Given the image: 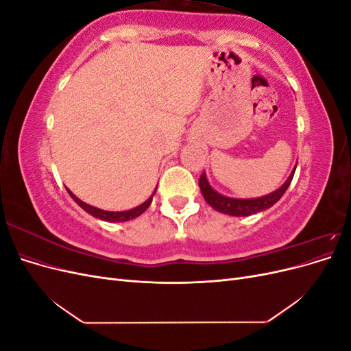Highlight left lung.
Wrapping results in <instances>:
<instances>
[{
  "label": "left lung",
  "mask_w": 351,
  "mask_h": 351,
  "mask_svg": "<svg viewBox=\"0 0 351 351\" xmlns=\"http://www.w3.org/2000/svg\"><path fill=\"white\" fill-rule=\"evenodd\" d=\"M294 171H295V168L293 169L290 177L285 180V183L280 189H277L275 192H272L267 196L256 197V199H234V197H227V196L219 195L218 192H215V190L210 187L205 173H202V176L199 178V187H200L202 195H204L205 200L208 202V205H210L218 212H222V214H227L231 217H247V215L258 214V212H261V210L269 209L272 205L277 204V202L285 193V190L289 189L291 180H293V176H294Z\"/></svg>",
  "instance_id": "obj_1"
}]
</instances>
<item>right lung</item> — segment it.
<instances>
[{
    "label": "right lung",
    "mask_w": 351,
    "mask_h": 351,
    "mask_svg": "<svg viewBox=\"0 0 351 351\" xmlns=\"http://www.w3.org/2000/svg\"><path fill=\"white\" fill-rule=\"evenodd\" d=\"M67 192H69V195L73 197V200L76 202V204H77L82 209L86 210L88 214H90L92 217L99 218V219H102V221H108V222H124V221H129V219H133V218H136V217L142 215L143 212H145L147 208H149L151 202H152V197H154V195H155V192H156V189L154 190V193L151 195V197L147 199L146 202H143L142 205L136 206V208H133V209H129V210H123V212H111V210H104V209H99V208H95V206H92V205L84 204V202L80 200L76 195H73L69 189H67Z\"/></svg>",
    "instance_id": "right-lung-1"
}]
</instances>
